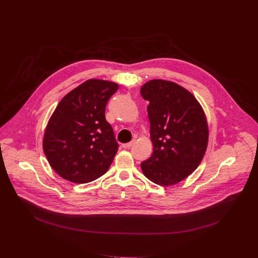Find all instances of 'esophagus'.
<instances>
[{
	"label": "esophagus",
	"instance_id": "34e87169",
	"mask_svg": "<svg viewBox=\"0 0 258 258\" xmlns=\"http://www.w3.org/2000/svg\"><path fill=\"white\" fill-rule=\"evenodd\" d=\"M136 142V140L134 139V140H132L131 142H128V143H123V144H121V146H122V148H131L133 145H134V143Z\"/></svg>",
	"mask_w": 258,
	"mask_h": 258
}]
</instances>
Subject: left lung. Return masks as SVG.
<instances>
[{"label":"left lung","instance_id":"8db88e82","mask_svg":"<svg viewBox=\"0 0 258 258\" xmlns=\"http://www.w3.org/2000/svg\"><path fill=\"white\" fill-rule=\"evenodd\" d=\"M150 121L151 157L140 164L152 182L168 186L190 175L201 164L208 146L209 128L203 108L181 86L152 80L141 89Z\"/></svg>","mask_w":258,"mask_h":258}]
</instances>
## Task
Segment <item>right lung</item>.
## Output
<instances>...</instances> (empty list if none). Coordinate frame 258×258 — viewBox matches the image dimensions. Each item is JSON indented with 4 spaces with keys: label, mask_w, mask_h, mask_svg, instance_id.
<instances>
[{
    "label": "right lung",
    "mask_w": 258,
    "mask_h": 258,
    "mask_svg": "<svg viewBox=\"0 0 258 258\" xmlns=\"http://www.w3.org/2000/svg\"><path fill=\"white\" fill-rule=\"evenodd\" d=\"M116 83L91 79L67 93L46 125L44 152L62 178L88 183L103 175L118 151V142L105 119Z\"/></svg>",
    "instance_id": "1"
}]
</instances>
